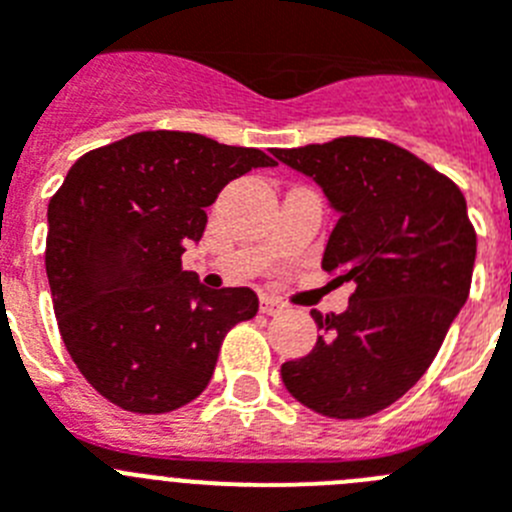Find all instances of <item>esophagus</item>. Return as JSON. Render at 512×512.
I'll return each instance as SVG.
<instances>
[{
	"mask_svg": "<svg viewBox=\"0 0 512 512\" xmlns=\"http://www.w3.org/2000/svg\"><path fill=\"white\" fill-rule=\"evenodd\" d=\"M284 305L279 300H274V297H261V312L264 315H277V312H282Z\"/></svg>",
	"mask_w": 512,
	"mask_h": 512,
	"instance_id": "obj_1",
	"label": "esophagus"
}]
</instances>
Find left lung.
I'll return each mask as SVG.
<instances>
[{"mask_svg": "<svg viewBox=\"0 0 512 512\" xmlns=\"http://www.w3.org/2000/svg\"><path fill=\"white\" fill-rule=\"evenodd\" d=\"M274 156L318 182L341 215L323 269L356 284L341 315L312 310L323 336L282 364L284 387L328 418H369L423 377L467 302L477 256L467 200L390 140L346 135Z\"/></svg>", "mask_w": 512, "mask_h": 512, "instance_id": "obj_1", "label": "left lung"}]
</instances>
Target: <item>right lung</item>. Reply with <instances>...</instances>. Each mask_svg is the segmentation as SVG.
Segmentation results:
<instances>
[{
  "label": "right lung",
  "instance_id": "add662e5",
  "mask_svg": "<svg viewBox=\"0 0 512 512\" xmlns=\"http://www.w3.org/2000/svg\"><path fill=\"white\" fill-rule=\"evenodd\" d=\"M277 166L259 148L146 130L84 153L48 205L45 271L79 372L112 405L158 415L210 384L223 338L259 312L248 287L182 269L228 182Z\"/></svg>",
  "mask_w": 512,
  "mask_h": 512
}]
</instances>
